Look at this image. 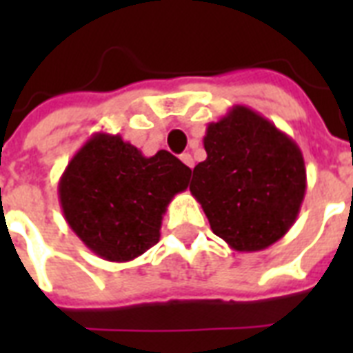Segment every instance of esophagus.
<instances>
[{
    "label": "esophagus",
    "mask_w": 353,
    "mask_h": 353,
    "mask_svg": "<svg viewBox=\"0 0 353 353\" xmlns=\"http://www.w3.org/2000/svg\"><path fill=\"white\" fill-rule=\"evenodd\" d=\"M179 159H181L183 163L188 166V168H194V159L190 154H181V157H179Z\"/></svg>",
    "instance_id": "esophagus-1"
}]
</instances>
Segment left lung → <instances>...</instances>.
Here are the masks:
<instances>
[{
  "label": "left lung",
  "instance_id": "8db88e82",
  "mask_svg": "<svg viewBox=\"0 0 353 353\" xmlns=\"http://www.w3.org/2000/svg\"><path fill=\"white\" fill-rule=\"evenodd\" d=\"M207 159L194 168L190 192L210 229L231 249H268L295 223L306 194L301 148L273 122L232 106L203 137Z\"/></svg>",
  "mask_w": 353,
  "mask_h": 353
}]
</instances>
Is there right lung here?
Segmentation results:
<instances>
[{
    "instance_id": "obj_1",
    "label": "right lung",
    "mask_w": 353,
    "mask_h": 353,
    "mask_svg": "<svg viewBox=\"0 0 353 353\" xmlns=\"http://www.w3.org/2000/svg\"><path fill=\"white\" fill-rule=\"evenodd\" d=\"M192 170L159 150L144 157L121 135L95 133L65 166L58 198L63 218L97 256L130 262L159 241L161 221Z\"/></svg>"
}]
</instances>
